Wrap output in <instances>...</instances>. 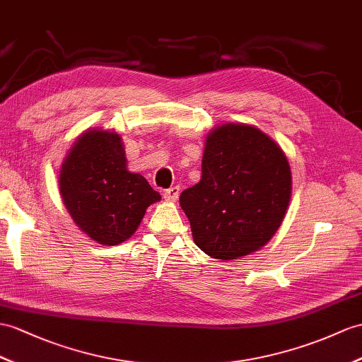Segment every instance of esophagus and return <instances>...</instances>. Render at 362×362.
Wrapping results in <instances>:
<instances>
[{
    "instance_id": "34e87169",
    "label": "esophagus",
    "mask_w": 362,
    "mask_h": 362,
    "mask_svg": "<svg viewBox=\"0 0 362 362\" xmlns=\"http://www.w3.org/2000/svg\"><path fill=\"white\" fill-rule=\"evenodd\" d=\"M180 197V186H173L170 189H167L164 192V198L165 201H170V202H175L176 199H178Z\"/></svg>"
}]
</instances>
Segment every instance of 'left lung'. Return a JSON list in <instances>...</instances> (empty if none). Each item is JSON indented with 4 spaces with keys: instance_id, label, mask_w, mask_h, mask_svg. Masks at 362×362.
I'll return each instance as SVG.
<instances>
[{
    "instance_id": "obj_1",
    "label": "left lung",
    "mask_w": 362,
    "mask_h": 362,
    "mask_svg": "<svg viewBox=\"0 0 362 362\" xmlns=\"http://www.w3.org/2000/svg\"><path fill=\"white\" fill-rule=\"evenodd\" d=\"M292 195V172L275 141L249 124L218 126L206 139L202 176L180 206L193 241L215 259L259 250L276 233Z\"/></svg>"
}]
</instances>
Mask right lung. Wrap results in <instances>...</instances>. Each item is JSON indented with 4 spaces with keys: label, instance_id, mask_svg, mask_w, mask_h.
<instances>
[{
    "label": "right lung",
    "instance_id": "add662e5",
    "mask_svg": "<svg viewBox=\"0 0 362 362\" xmlns=\"http://www.w3.org/2000/svg\"><path fill=\"white\" fill-rule=\"evenodd\" d=\"M117 132L89 129L59 170V193L75 224L93 241L117 245L135 233L147 207L161 195L143 175L127 170Z\"/></svg>",
    "mask_w": 362,
    "mask_h": 362
}]
</instances>
